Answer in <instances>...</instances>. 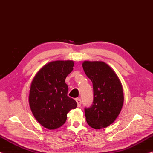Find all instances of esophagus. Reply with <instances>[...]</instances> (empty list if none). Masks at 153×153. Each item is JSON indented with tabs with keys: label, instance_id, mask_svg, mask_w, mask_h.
<instances>
[{
	"label": "esophagus",
	"instance_id": "1",
	"mask_svg": "<svg viewBox=\"0 0 153 153\" xmlns=\"http://www.w3.org/2000/svg\"><path fill=\"white\" fill-rule=\"evenodd\" d=\"M76 102H77V107H81V105H82L81 99H80L79 98H77L76 99Z\"/></svg>",
	"mask_w": 153,
	"mask_h": 153
}]
</instances>
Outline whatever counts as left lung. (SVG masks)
I'll return each instance as SVG.
<instances>
[{"mask_svg": "<svg viewBox=\"0 0 153 153\" xmlns=\"http://www.w3.org/2000/svg\"><path fill=\"white\" fill-rule=\"evenodd\" d=\"M82 67L92 82L94 92L92 107L85 108L87 123L96 129L107 128L117 118L123 107L122 84L113 69L105 62L85 61Z\"/></svg>", "mask_w": 153, "mask_h": 153, "instance_id": "8db88e82", "label": "left lung"}]
</instances>
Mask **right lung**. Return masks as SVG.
I'll list each match as a JSON object with an SVG mask.
<instances>
[{
    "mask_svg": "<svg viewBox=\"0 0 153 153\" xmlns=\"http://www.w3.org/2000/svg\"><path fill=\"white\" fill-rule=\"evenodd\" d=\"M74 61H55L46 64L31 82L29 105L33 115L41 126L56 129L65 123L67 113L77 102L67 96L66 77L74 69Z\"/></svg>",
    "mask_w": 153,
    "mask_h": 153,
    "instance_id": "add662e5",
    "label": "right lung"
}]
</instances>
